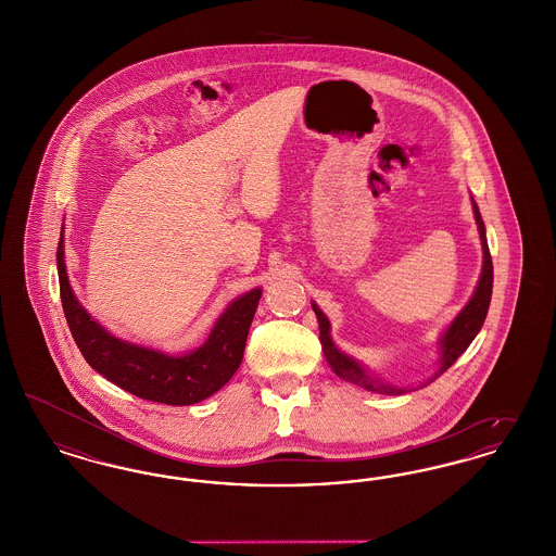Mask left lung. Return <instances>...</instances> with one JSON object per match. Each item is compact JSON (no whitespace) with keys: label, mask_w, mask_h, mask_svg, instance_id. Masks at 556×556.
I'll list each match as a JSON object with an SVG mask.
<instances>
[{"label":"left lung","mask_w":556,"mask_h":556,"mask_svg":"<svg viewBox=\"0 0 556 556\" xmlns=\"http://www.w3.org/2000/svg\"><path fill=\"white\" fill-rule=\"evenodd\" d=\"M471 206H473V214H476L477 231H479V239H481V250H483V265H481V275L477 281L476 291L471 295V300L463 306V311L454 317V320L446 327V331L440 336L438 340V369L433 370V375L429 379H425L419 388H425L427 383H431L433 379H438L444 370H448L456 358L469 348V344L476 340L479 329L483 327V320L488 315L490 308V300H492V283H494V268H492V256H490V248H488V239H485V227L481 220V214L477 208L476 200L471 198ZM313 311L317 315L318 333H320V345H323V354L329 363L331 370L342 377L350 383H356L369 392H377V394H388V396H397V394H406L413 388H402L396 383H390L381 377H375L367 365H363L361 361L352 358L350 354L342 352L336 342L331 340V323L329 318L325 317V313L318 308L317 304L313 302Z\"/></svg>","instance_id":"left-lung-1"}]
</instances>
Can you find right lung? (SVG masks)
I'll use <instances>...</instances> for the list:
<instances>
[{"label":"right lung","mask_w":556,"mask_h":556,"mask_svg":"<svg viewBox=\"0 0 556 556\" xmlns=\"http://www.w3.org/2000/svg\"><path fill=\"white\" fill-rule=\"evenodd\" d=\"M64 229V227H62ZM60 298L71 333L85 361L108 381L132 396L170 406H187L216 394L239 369L261 288L236 298L216 318L208 340L195 350L170 354L121 340L93 320L71 288L64 263V233L58 243Z\"/></svg>","instance_id":"obj_1"}]
</instances>
